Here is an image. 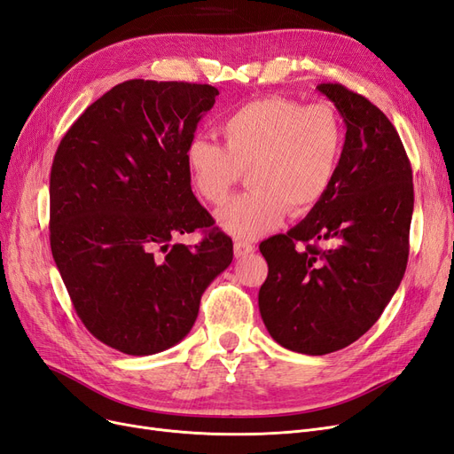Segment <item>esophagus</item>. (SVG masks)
Returning <instances> with one entry per match:
<instances>
[{
  "label": "esophagus",
  "mask_w": 454,
  "mask_h": 454,
  "mask_svg": "<svg viewBox=\"0 0 454 454\" xmlns=\"http://www.w3.org/2000/svg\"><path fill=\"white\" fill-rule=\"evenodd\" d=\"M253 251H254V245L253 243L243 241V239H236V243H233V254H236L238 258L251 254Z\"/></svg>",
  "instance_id": "34e87169"
}]
</instances>
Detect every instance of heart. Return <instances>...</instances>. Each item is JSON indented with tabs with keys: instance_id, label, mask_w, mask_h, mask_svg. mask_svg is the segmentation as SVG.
I'll list each match as a JSON object with an SVG mask.
<instances>
[{
	"instance_id": "obj_1",
	"label": "heart",
	"mask_w": 454,
	"mask_h": 454,
	"mask_svg": "<svg viewBox=\"0 0 454 454\" xmlns=\"http://www.w3.org/2000/svg\"><path fill=\"white\" fill-rule=\"evenodd\" d=\"M218 131L224 147L198 136L186 145L184 164L196 194L213 206L226 201L247 169L251 188L216 215L241 239L277 228L286 211H311L330 190L345 149L343 119L328 101L260 98L230 113Z\"/></svg>"
}]
</instances>
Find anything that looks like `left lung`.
<instances>
[{
  "label": "left lung",
  "mask_w": 454,
  "mask_h": 454,
  "mask_svg": "<svg viewBox=\"0 0 454 454\" xmlns=\"http://www.w3.org/2000/svg\"><path fill=\"white\" fill-rule=\"evenodd\" d=\"M317 89L347 126L340 171L300 224L260 243L258 292L271 338L313 356L355 343L381 317L403 279L413 215L411 164L387 114L340 82Z\"/></svg>",
  "instance_id": "left-lung-1"
}]
</instances>
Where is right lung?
<instances>
[{
  "instance_id": "obj_1",
  "label": "right lung",
  "mask_w": 454,
  "mask_h": 454,
  "mask_svg": "<svg viewBox=\"0 0 454 454\" xmlns=\"http://www.w3.org/2000/svg\"><path fill=\"white\" fill-rule=\"evenodd\" d=\"M218 90L131 79L66 131L51 169V248L96 340L145 356L179 343L233 243L190 188L184 151ZM201 229L196 246L173 244Z\"/></svg>"
}]
</instances>
